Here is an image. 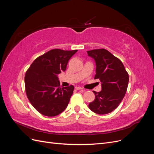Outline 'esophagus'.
I'll use <instances>...</instances> for the list:
<instances>
[{
	"mask_svg": "<svg viewBox=\"0 0 154 154\" xmlns=\"http://www.w3.org/2000/svg\"><path fill=\"white\" fill-rule=\"evenodd\" d=\"M75 89L76 90H83V88L80 87H75Z\"/></svg>",
	"mask_w": 154,
	"mask_h": 154,
	"instance_id": "1",
	"label": "esophagus"
}]
</instances>
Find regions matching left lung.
<instances>
[{
  "label": "left lung",
  "instance_id": "8db88e82",
  "mask_svg": "<svg viewBox=\"0 0 154 154\" xmlns=\"http://www.w3.org/2000/svg\"><path fill=\"white\" fill-rule=\"evenodd\" d=\"M87 53L96 63L94 79H99L101 82V91H93L95 100L88 107L97 114H109L117 108L123 99L129 81L128 74L122 61L107 50L94 49Z\"/></svg>",
  "mask_w": 154,
  "mask_h": 154
}]
</instances>
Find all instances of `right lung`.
Wrapping results in <instances>:
<instances>
[{"mask_svg":"<svg viewBox=\"0 0 154 154\" xmlns=\"http://www.w3.org/2000/svg\"><path fill=\"white\" fill-rule=\"evenodd\" d=\"M78 50L52 49L34 60L25 76V87L29 101L44 116H56L67 108L74 86L60 87L58 74Z\"/></svg>","mask_w":154,"mask_h":154,"instance_id":"add662e5","label":"right lung"}]
</instances>
